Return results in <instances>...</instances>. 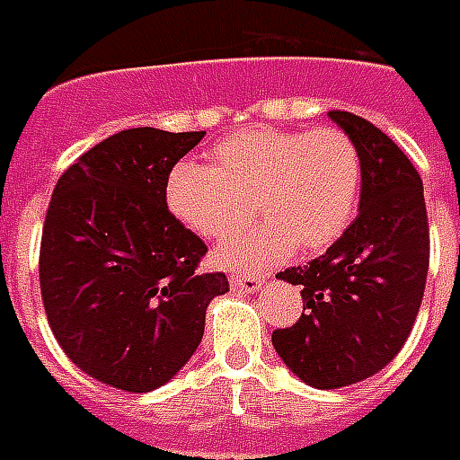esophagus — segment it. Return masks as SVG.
<instances>
[{"label":"esophagus","mask_w":460,"mask_h":460,"mask_svg":"<svg viewBox=\"0 0 460 460\" xmlns=\"http://www.w3.org/2000/svg\"><path fill=\"white\" fill-rule=\"evenodd\" d=\"M231 285L236 288V290H243V292H256L261 290V285H263V280L258 278V275H231Z\"/></svg>","instance_id":"34e87169"}]
</instances>
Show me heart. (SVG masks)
Masks as SVG:
<instances>
[{"label":"heart","mask_w":460,"mask_h":460,"mask_svg":"<svg viewBox=\"0 0 460 460\" xmlns=\"http://www.w3.org/2000/svg\"><path fill=\"white\" fill-rule=\"evenodd\" d=\"M360 187V155L336 126L282 131L256 126L214 146L212 165L178 163L165 202L172 217L202 239H224L251 214L265 221L219 246V263L265 268L334 243L351 221Z\"/></svg>","instance_id":"b5f03b06"}]
</instances>
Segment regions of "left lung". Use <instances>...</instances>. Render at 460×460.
Here are the masks:
<instances>
[{
    "label": "left lung",
    "mask_w": 460,
    "mask_h": 460,
    "mask_svg": "<svg viewBox=\"0 0 460 460\" xmlns=\"http://www.w3.org/2000/svg\"><path fill=\"white\" fill-rule=\"evenodd\" d=\"M360 155L358 217L324 256L278 273L302 285L305 312L275 329L285 366L319 390L376 376L400 353L420 314L429 268L421 178L402 148L351 111H329Z\"/></svg>",
    "instance_id": "left-lung-1"
}]
</instances>
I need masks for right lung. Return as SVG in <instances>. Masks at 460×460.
Returning <instances> with one entry per match:
<instances>
[{"instance_id": "1", "label": "right lung", "mask_w": 460, "mask_h": 460, "mask_svg": "<svg viewBox=\"0 0 460 460\" xmlns=\"http://www.w3.org/2000/svg\"><path fill=\"white\" fill-rule=\"evenodd\" d=\"M202 138L126 128L83 153L53 190L40 297L60 349L104 385L168 383L202 341L207 305L229 292L226 275L199 270L207 246L165 202L170 170Z\"/></svg>"}]
</instances>
